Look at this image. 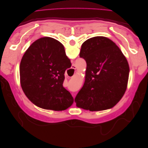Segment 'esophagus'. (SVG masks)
I'll return each mask as SVG.
<instances>
[{
  "mask_svg": "<svg viewBox=\"0 0 148 148\" xmlns=\"http://www.w3.org/2000/svg\"><path fill=\"white\" fill-rule=\"evenodd\" d=\"M76 69H77V66H75V64L72 65V66H71V70H72V71H75ZM73 98L75 99V94H73ZM75 105H76V104H75Z\"/></svg>",
  "mask_w": 148,
  "mask_h": 148,
  "instance_id": "34e87169",
  "label": "esophagus"
}]
</instances>
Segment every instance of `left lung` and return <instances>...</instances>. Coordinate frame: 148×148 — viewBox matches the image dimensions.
<instances>
[{"instance_id": "left-lung-1", "label": "left lung", "mask_w": 148, "mask_h": 148, "mask_svg": "<svg viewBox=\"0 0 148 148\" xmlns=\"http://www.w3.org/2000/svg\"><path fill=\"white\" fill-rule=\"evenodd\" d=\"M79 57L87 66L84 83L75 99L77 106L99 111L117 104L127 89L130 70L119 47L106 37H93L83 43Z\"/></svg>"}]
</instances>
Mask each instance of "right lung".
<instances>
[{
  "label": "right lung",
  "instance_id": "obj_1",
  "mask_svg": "<svg viewBox=\"0 0 148 148\" xmlns=\"http://www.w3.org/2000/svg\"><path fill=\"white\" fill-rule=\"evenodd\" d=\"M71 66L62 44L44 37L34 41L20 62L21 86L25 95L41 108L64 110L73 98L63 86L65 71Z\"/></svg>",
  "mask_w": 148,
  "mask_h": 148
}]
</instances>
